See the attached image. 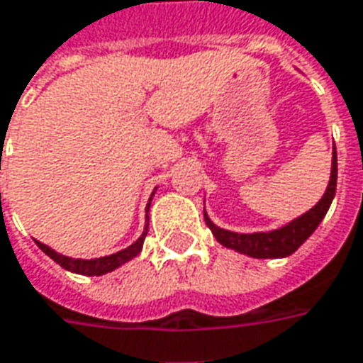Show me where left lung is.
<instances>
[{
  "label": "left lung",
  "instance_id": "left-lung-1",
  "mask_svg": "<svg viewBox=\"0 0 363 363\" xmlns=\"http://www.w3.org/2000/svg\"><path fill=\"white\" fill-rule=\"evenodd\" d=\"M336 179H338V159H336V147H332V169L330 181L324 190L323 199L318 200L311 210L301 214L295 220H291L285 225L269 232H253V234H240L232 230H224L216 225L204 212L206 225L212 230V234L224 247H230L238 253L250 255L255 259H279L295 253L303 243L311 238L318 224L323 222L328 208H330L334 194H336Z\"/></svg>",
  "mask_w": 363,
  "mask_h": 363
}]
</instances>
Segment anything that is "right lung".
Listing matches in <instances>:
<instances>
[{
    "label": "right lung",
    "mask_w": 363,
    "mask_h": 363,
    "mask_svg": "<svg viewBox=\"0 0 363 363\" xmlns=\"http://www.w3.org/2000/svg\"><path fill=\"white\" fill-rule=\"evenodd\" d=\"M157 190V189H155ZM155 190L151 192V199L147 202L145 212H149V208H151V200H153V194H155ZM149 218L145 216V228H143V234L139 235L135 242L128 245L125 250H121V252L111 253V255H104V257H96V259H76V257H68V255H62V253L55 252L52 247L49 245H45V243L37 242L43 252L49 255L50 259L58 263L62 269L70 271V273H78V275H88V277H100V275H106V273H110V271L118 269L121 267L123 263H128L133 257H138L141 250H143V242H145V235L149 232Z\"/></svg>",
    "instance_id": "add662e5"
}]
</instances>
